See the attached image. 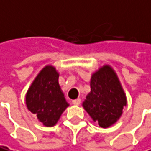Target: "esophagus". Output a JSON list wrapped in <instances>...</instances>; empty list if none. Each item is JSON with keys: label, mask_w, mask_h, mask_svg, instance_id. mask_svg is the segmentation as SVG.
Masks as SVG:
<instances>
[{"label": "esophagus", "mask_w": 151, "mask_h": 151, "mask_svg": "<svg viewBox=\"0 0 151 151\" xmlns=\"http://www.w3.org/2000/svg\"><path fill=\"white\" fill-rule=\"evenodd\" d=\"M72 104L75 105V106H79V105L81 104V99L80 98L74 99V100H72Z\"/></svg>", "instance_id": "34e87169"}]
</instances>
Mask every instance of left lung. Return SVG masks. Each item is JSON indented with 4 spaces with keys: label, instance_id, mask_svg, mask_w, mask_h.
Returning a JSON list of instances; mask_svg holds the SVG:
<instances>
[{
    "label": "left lung",
    "instance_id": "obj_1",
    "mask_svg": "<svg viewBox=\"0 0 151 151\" xmlns=\"http://www.w3.org/2000/svg\"><path fill=\"white\" fill-rule=\"evenodd\" d=\"M91 92L86 96L83 107L97 124L108 128L113 125L126 106V95L114 69L104 65L92 74Z\"/></svg>",
    "mask_w": 151,
    "mask_h": 151
}]
</instances>
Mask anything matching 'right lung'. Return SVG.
<instances>
[{
    "label": "right lung",
    "instance_id": "add662e5",
    "mask_svg": "<svg viewBox=\"0 0 151 151\" xmlns=\"http://www.w3.org/2000/svg\"><path fill=\"white\" fill-rule=\"evenodd\" d=\"M58 78L59 73L54 66H45L26 94L27 108L46 127L55 125L69 106L60 88Z\"/></svg>",
    "mask_w": 151,
    "mask_h": 151
}]
</instances>
